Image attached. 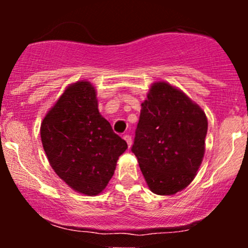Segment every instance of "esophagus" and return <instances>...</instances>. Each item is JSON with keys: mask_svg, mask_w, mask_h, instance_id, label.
Instances as JSON below:
<instances>
[{"mask_svg": "<svg viewBox=\"0 0 248 248\" xmlns=\"http://www.w3.org/2000/svg\"><path fill=\"white\" fill-rule=\"evenodd\" d=\"M124 141L127 142V144H128V147L130 148V146H132V136H129V135H124Z\"/></svg>", "mask_w": 248, "mask_h": 248, "instance_id": "34e87169", "label": "esophagus"}]
</instances>
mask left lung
I'll use <instances>...</instances> for the list:
<instances>
[{"label":"left lung","mask_w":248,"mask_h":248,"mask_svg":"<svg viewBox=\"0 0 248 248\" xmlns=\"http://www.w3.org/2000/svg\"><path fill=\"white\" fill-rule=\"evenodd\" d=\"M207 119L186 93L166 81L154 82L141 104L132 152L148 186L161 196L189 186L205 153Z\"/></svg>","instance_id":"obj_1"}]
</instances>
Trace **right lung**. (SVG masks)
<instances>
[{
	"instance_id": "obj_1",
	"label": "right lung",
	"mask_w": 248,
	"mask_h": 248,
	"mask_svg": "<svg viewBox=\"0 0 248 248\" xmlns=\"http://www.w3.org/2000/svg\"><path fill=\"white\" fill-rule=\"evenodd\" d=\"M41 139L50 166L75 191L99 195L114 175L126 141L99 113L90 81L70 85L41 124Z\"/></svg>"
}]
</instances>
